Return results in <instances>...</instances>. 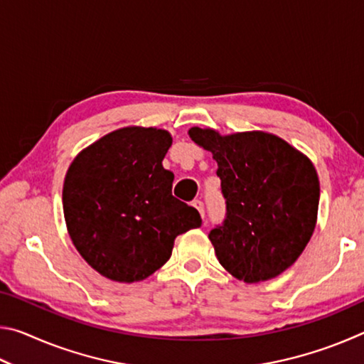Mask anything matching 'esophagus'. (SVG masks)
<instances>
[{
  "instance_id": "34e87169",
  "label": "esophagus",
  "mask_w": 364,
  "mask_h": 364,
  "mask_svg": "<svg viewBox=\"0 0 364 364\" xmlns=\"http://www.w3.org/2000/svg\"><path fill=\"white\" fill-rule=\"evenodd\" d=\"M193 204H194V207L197 208V210H199V213H200V217H202V218H204V217H205V210H204V202H202V200H199V199H196V200L193 202Z\"/></svg>"
}]
</instances>
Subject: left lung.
Listing matches in <instances>:
<instances>
[{
	"mask_svg": "<svg viewBox=\"0 0 364 364\" xmlns=\"http://www.w3.org/2000/svg\"><path fill=\"white\" fill-rule=\"evenodd\" d=\"M212 152L226 199V220L208 239L228 273L255 284L292 267L315 231L319 180L304 152L267 132L220 134L189 128Z\"/></svg>",
	"mask_w": 364,
	"mask_h": 364,
	"instance_id": "left-lung-1",
	"label": "left lung"
}]
</instances>
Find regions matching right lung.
<instances>
[{
  "label": "right lung",
  "instance_id": "1",
  "mask_svg": "<svg viewBox=\"0 0 364 364\" xmlns=\"http://www.w3.org/2000/svg\"><path fill=\"white\" fill-rule=\"evenodd\" d=\"M171 141L162 128L123 127L80 151L67 170V232L104 278H149L168 262L176 236L202 225L194 207L171 196L173 173L162 165Z\"/></svg>",
  "mask_w": 364,
  "mask_h": 364
}]
</instances>
